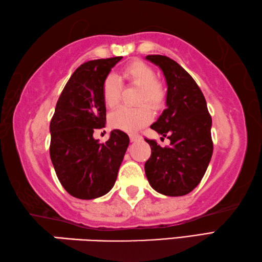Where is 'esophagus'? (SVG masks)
Listing matches in <instances>:
<instances>
[{"label":"esophagus","mask_w":262,"mask_h":262,"mask_svg":"<svg viewBox=\"0 0 262 262\" xmlns=\"http://www.w3.org/2000/svg\"><path fill=\"white\" fill-rule=\"evenodd\" d=\"M141 139V137L139 135H130V140L132 143H137V141H139Z\"/></svg>","instance_id":"1"}]
</instances>
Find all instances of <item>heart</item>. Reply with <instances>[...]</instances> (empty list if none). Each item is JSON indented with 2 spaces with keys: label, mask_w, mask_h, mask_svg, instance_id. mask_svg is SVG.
<instances>
[{
  "label": "heart",
  "mask_w": 262,
  "mask_h": 262,
  "mask_svg": "<svg viewBox=\"0 0 262 262\" xmlns=\"http://www.w3.org/2000/svg\"><path fill=\"white\" fill-rule=\"evenodd\" d=\"M122 76L130 84L140 87L138 103H148L158 109L166 99V91L155 78V71L143 61H134L123 69ZM103 102L108 108H115L121 101V87L118 78L110 73L102 85ZM153 114L147 104L138 108H119L109 117L110 126L127 134H134L152 121Z\"/></svg>",
  "instance_id": "b5f03b06"
}]
</instances>
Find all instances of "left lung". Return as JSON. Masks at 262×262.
<instances>
[{
	"label": "left lung",
	"instance_id": "obj_1",
	"mask_svg": "<svg viewBox=\"0 0 262 262\" xmlns=\"http://www.w3.org/2000/svg\"><path fill=\"white\" fill-rule=\"evenodd\" d=\"M146 59L161 69L168 86L167 109L150 127L170 140V146L161 147L145 139L152 148L145 163L146 177L159 193L185 195L203 180L212 159V117L203 92L180 64L162 55Z\"/></svg>",
	"mask_w": 262,
	"mask_h": 262
}]
</instances>
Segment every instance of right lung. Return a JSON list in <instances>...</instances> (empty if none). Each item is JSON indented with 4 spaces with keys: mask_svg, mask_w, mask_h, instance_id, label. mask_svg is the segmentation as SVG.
<instances>
[{
    "mask_svg": "<svg viewBox=\"0 0 262 262\" xmlns=\"http://www.w3.org/2000/svg\"><path fill=\"white\" fill-rule=\"evenodd\" d=\"M122 56L89 61L72 73L50 121V159L69 194L91 200L102 196L116 182L128 136L113 130L103 144L93 134L105 126L102 85Z\"/></svg>",
    "mask_w": 262,
    "mask_h": 262,
    "instance_id": "add662e5",
    "label": "right lung"
}]
</instances>
